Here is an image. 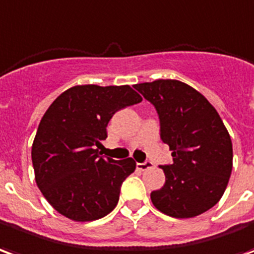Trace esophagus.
Masks as SVG:
<instances>
[{"mask_svg":"<svg viewBox=\"0 0 254 254\" xmlns=\"http://www.w3.org/2000/svg\"><path fill=\"white\" fill-rule=\"evenodd\" d=\"M151 166H153V164H151V162H143V164H136V169L142 170V172H143V170L150 169Z\"/></svg>","mask_w":254,"mask_h":254,"instance_id":"obj_1","label":"esophagus"}]
</instances>
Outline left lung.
<instances>
[{
  "mask_svg": "<svg viewBox=\"0 0 254 254\" xmlns=\"http://www.w3.org/2000/svg\"><path fill=\"white\" fill-rule=\"evenodd\" d=\"M154 105L161 139L173 164L161 166L165 184L151 192L158 211L193 218L221 200L233 169V145L216 109L196 89L177 79H155L134 86Z\"/></svg>",
  "mask_w": 254,
  "mask_h": 254,
  "instance_id": "left-lung-1",
  "label": "left lung"
}]
</instances>
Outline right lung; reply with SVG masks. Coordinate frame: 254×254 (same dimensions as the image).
I'll return each mask as SVG.
<instances>
[{"label":"right lung","mask_w":254,"mask_h":254,"mask_svg":"<svg viewBox=\"0 0 254 254\" xmlns=\"http://www.w3.org/2000/svg\"><path fill=\"white\" fill-rule=\"evenodd\" d=\"M140 101L128 85H77L46 111L33 139L32 164L39 190L59 214L90 222L116 207L122 183L136 164L103 157L99 149L115 112Z\"/></svg>","instance_id":"1"}]
</instances>
